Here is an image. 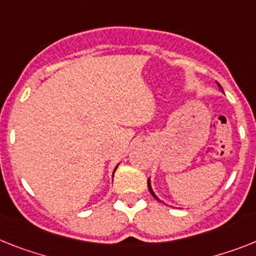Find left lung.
<instances>
[{
  "mask_svg": "<svg viewBox=\"0 0 256 256\" xmlns=\"http://www.w3.org/2000/svg\"><path fill=\"white\" fill-rule=\"evenodd\" d=\"M218 88H220V90H221V92H224V91H222V87H221V86L218 84ZM147 184H148V190H150V192H151V194H152V196H154V199H158V200H160V199H158V198L156 196V194H154V190H152V188H151V182H150V178H148Z\"/></svg>",
  "mask_w": 256,
  "mask_h": 256,
  "instance_id": "left-lung-1",
  "label": "left lung"
}]
</instances>
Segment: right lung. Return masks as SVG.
Here are the masks:
<instances>
[{
  "label": "right lung",
  "instance_id": "right-lung-1",
  "mask_svg": "<svg viewBox=\"0 0 256 256\" xmlns=\"http://www.w3.org/2000/svg\"><path fill=\"white\" fill-rule=\"evenodd\" d=\"M116 169H117V166H116V168H114V172H116Z\"/></svg>",
  "mask_w": 256,
  "mask_h": 256
}]
</instances>
